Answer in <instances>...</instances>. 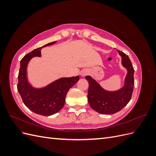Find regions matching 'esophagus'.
I'll use <instances>...</instances> for the list:
<instances>
[{"mask_svg":"<svg viewBox=\"0 0 156 156\" xmlns=\"http://www.w3.org/2000/svg\"><path fill=\"white\" fill-rule=\"evenodd\" d=\"M87 73H88V72H87V70H83V71H81V75L82 77L86 76V75H87Z\"/></svg>","mask_w":156,"mask_h":156,"instance_id":"1","label":"esophagus"}]
</instances>
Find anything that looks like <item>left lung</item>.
Segmentation results:
<instances>
[{"label":"left lung","mask_w":156,"mask_h":156,"mask_svg":"<svg viewBox=\"0 0 156 156\" xmlns=\"http://www.w3.org/2000/svg\"><path fill=\"white\" fill-rule=\"evenodd\" d=\"M122 56V64L127 69L123 88L115 92L103 89L91 77L85 78L89 84L88 101L92 109L100 114L112 115L122 110L130 101L134 87V69L129 56L118 50Z\"/></svg>","instance_id":"1"}]
</instances>
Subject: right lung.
Returning a JSON list of instances; mask_svg holds the SVG:
<instances>
[{
    "mask_svg": "<svg viewBox=\"0 0 156 156\" xmlns=\"http://www.w3.org/2000/svg\"><path fill=\"white\" fill-rule=\"evenodd\" d=\"M51 42L27 54L21 60L18 75L17 90L24 104L30 111L43 116H50L62 108L67 92L79 80V76L60 78L44 88H33L27 81V67L34 56H41V49L55 44Z\"/></svg>",
    "mask_w": 156,
    "mask_h": 156,
    "instance_id": "obj_1",
    "label": "right lung"
}]
</instances>
